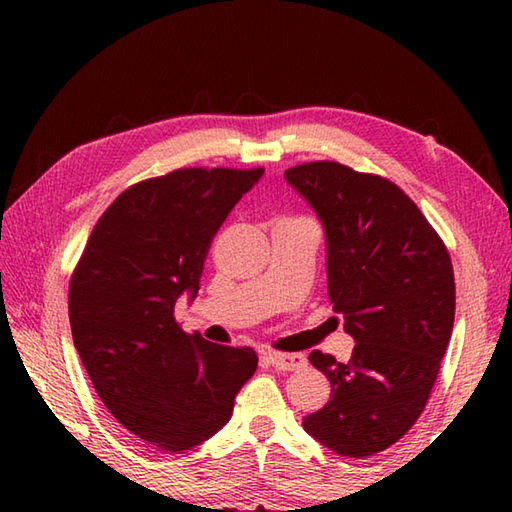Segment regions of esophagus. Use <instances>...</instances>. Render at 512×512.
Here are the masks:
<instances>
[{
  "label": "esophagus",
  "mask_w": 512,
  "mask_h": 512,
  "mask_svg": "<svg viewBox=\"0 0 512 512\" xmlns=\"http://www.w3.org/2000/svg\"><path fill=\"white\" fill-rule=\"evenodd\" d=\"M266 361L275 369H284V372H292V369L306 367V356L303 354H284V352H268Z\"/></svg>",
  "instance_id": "1"
}]
</instances>
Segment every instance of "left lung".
I'll list each match as a JSON object with an SVG mask.
<instances>
[{
	"mask_svg": "<svg viewBox=\"0 0 512 512\" xmlns=\"http://www.w3.org/2000/svg\"><path fill=\"white\" fill-rule=\"evenodd\" d=\"M328 239V295L354 336L347 363L314 350L332 385L303 418L345 458L389 449L416 424L451 341L455 279L447 246L398 184L334 160L286 169Z\"/></svg>",
	"mask_w": 512,
	"mask_h": 512,
	"instance_id": "obj_1",
	"label": "left lung"
}]
</instances>
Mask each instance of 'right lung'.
<instances>
[{"label": "right lung", "mask_w": 512, "mask_h": 512, "mask_svg": "<svg viewBox=\"0 0 512 512\" xmlns=\"http://www.w3.org/2000/svg\"><path fill=\"white\" fill-rule=\"evenodd\" d=\"M264 169H176L125 189L107 206L76 264L70 328L83 367L134 438L180 453L220 431L255 374L253 347L187 334L173 317L200 290L217 228Z\"/></svg>", "instance_id": "1"}]
</instances>
